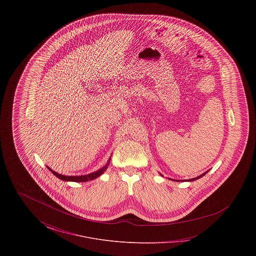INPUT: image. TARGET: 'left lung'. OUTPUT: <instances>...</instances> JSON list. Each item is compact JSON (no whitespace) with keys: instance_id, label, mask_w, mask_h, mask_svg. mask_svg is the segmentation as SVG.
I'll return each mask as SVG.
<instances>
[{"instance_id":"left-lung-1","label":"left lung","mask_w":256,"mask_h":256,"mask_svg":"<svg viewBox=\"0 0 256 256\" xmlns=\"http://www.w3.org/2000/svg\"><path fill=\"white\" fill-rule=\"evenodd\" d=\"M206 172H204V174H200V176H196V178H191V180H188L187 182H194V180H198V178H200L202 176H204ZM169 180H172V178H169ZM176 182H180V180H176ZM182 182H185V180H182Z\"/></svg>"}]
</instances>
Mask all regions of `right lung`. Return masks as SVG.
<instances>
[{
  "instance_id": "1",
  "label": "right lung",
  "mask_w": 256,
  "mask_h": 256,
  "mask_svg": "<svg viewBox=\"0 0 256 256\" xmlns=\"http://www.w3.org/2000/svg\"><path fill=\"white\" fill-rule=\"evenodd\" d=\"M110 158L106 165L104 166L102 168H100V170H96L94 172H91L89 174H84V176H63L54 170H52L49 167H47L56 178H58L61 180H64V182H89V180H95L97 178L98 176H100V174H102L104 172V170L108 169V165H110Z\"/></svg>"
}]
</instances>
